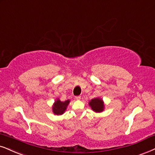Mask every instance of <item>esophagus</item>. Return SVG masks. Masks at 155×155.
<instances>
[{
  "label": "esophagus",
  "mask_w": 155,
  "mask_h": 155,
  "mask_svg": "<svg viewBox=\"0 0 155 155\" xmlns=\"http://www.w3.org/2000/svg\"><path fill=\"white\" fill-rule=\"evenodd\" d=\"M75 99H76V100H80V99H81V97H80V96H76V97H75Z\"/></svg>",
  "instance_id": "esophagus-1"
}]
</instances>
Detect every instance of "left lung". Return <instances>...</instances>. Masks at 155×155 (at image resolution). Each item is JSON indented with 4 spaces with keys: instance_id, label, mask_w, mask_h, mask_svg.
I'll list each match as a JSON object with an SVG mask.
<instances>
[{
    "instance_id": "obj_1",
    "label": "left lung",
    "mask_w": 155,
    "mask_h": 155,
    "mask_svg": "<svg viewBox=\"0 0 155 155\" xmlns=\"http://www.w3.org/2000/svg\"><path fill=\"white\" fill-rule=\"evenodd\" d=\"M89 104L95 112H101L104 109V104L100 98H94L89 101Z\"/></svg>"
}]
</instances>
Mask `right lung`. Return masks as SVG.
<instances>
[{
  "mask_svg": "<svg viewBox=\"0 0 155 155\" xmlns=\"http://www.w3.org/2000/svg\"><path fill=\"white\" fill-rule=\"evenodd\" d=\"M70 102V100H66L65 101H61L57 99L53 106V112L56 115H61L65 112L66 107Z\"/></svg>",
  "mask_w": 155,
  "mask_h": 155,
  "instance_id": "right-lung-1",
  "label": "right lung"
}]
</instances>
